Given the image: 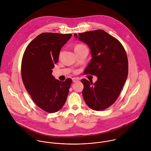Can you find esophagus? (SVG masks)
Here are the masks:
<instances>
[{
  "label": "esophagus",
  "instance_id": "34e87169",
  "mask_svg": "<svg viewBox=\"0 0 151 151\" xmlns=\"http://www.w3.org/2000/svg\"><path fill=\"white\" fill-rule=\"evenodd\" d=\"M78 78H76V77H74V78H72V80H73V81L74 83H75V82L77 81H78Z\"/></svg>",
  "mask_w": 151,
  "mask_h": 151
}]
</instances>
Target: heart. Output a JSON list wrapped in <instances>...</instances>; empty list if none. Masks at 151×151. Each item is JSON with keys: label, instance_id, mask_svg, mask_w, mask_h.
Returning a JSON list of instances; mask_svg holds the SVG:
<instances>
[{"label": "heart", "instance_id": "obj_1", "mask_svg": "<svg viewBox=\"0 0 151 151\" xmlns=\"http://www.w3.org/2000/svg\"><path fill=\"white\" fill-rule=\"evenodd\" d=\"M83 46H84V45H83V44H80V43L77 44V45H76V46H75V49H78V48H80V47H83Z\"/></svg>", "mask_w": 151, "mask_h": 151}]
</instances>
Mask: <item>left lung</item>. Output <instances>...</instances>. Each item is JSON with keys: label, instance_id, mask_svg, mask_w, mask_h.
Listing matches in <instances>:
<instances>
[{"label": "left lung", "instance_id": "left-lung-1", "mask_svg": "<svg viewBox=\"0 0 151 151\" xmlns=\"http://www.w3.org/2000/svg\"><path fill=\"white\" fill-rule=\"evenodd\" d=\"M74 36L77 38V34ZM78 37L88 45L92 55L84 73L98 77L94 84L86 79L81 80L84 99L94 110H105L116 102L127 80L126 50L118 40L102 29L80 33Z\"/></svg>", "mask_w": 151, "mask_h": 151}]
</instances>
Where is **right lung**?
Here are the masks:
<instances>
[{"label":"right lung","mask_w":151,"mask_h":151,"mask_svg":"<svg viewBox=\"0 0 151 151\" xmlns=\"http://www.w3.org/2000/svg\"><path fill=\"white\" fill-rule=\"evenodd\" d=\"M71 36V34L42 33L28 44L22 58L24 86L35 104L47 113L59 111L67 100L72 80L55 79L52 69L59 60L62 47Z\"/></svg>","instance_id":"1"}]
</instances>
